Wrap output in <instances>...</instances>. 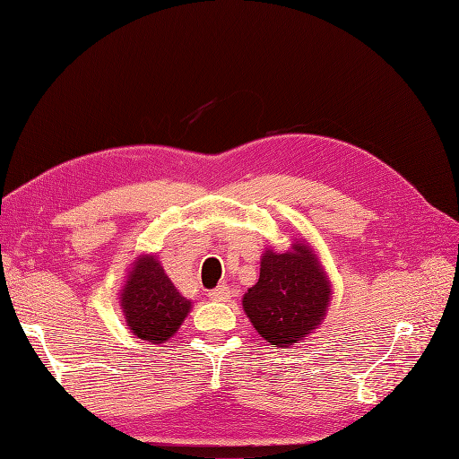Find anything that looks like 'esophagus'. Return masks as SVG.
<instances>
[{
    "mask_svg": "<svg viewBox=\"0 0 459 459\" xmlns=\"http://www.w3.org/2000/svg\"><path fill=\"white\" fill-rule=\"evenodd\" d=\"M230 289L226 285H218L216 289L208 290V299L214 300V302H226L230 299Z\"/></svg>",
    "mask_w": 459,
    "mask_h": 459,
    "instance_id": "1",
    "label": "esophagus"
}]
</instances>
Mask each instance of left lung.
Segmentation results:
<instances>
[{"label": "left lung", "instance_id": "obj_1", "mask_svg": "<svg viewBox=\"0 0 459 459\" xmlns=\"http://www.w3.org/2000/svg\"><path fill=\"white\" fill-rule=\"evenodd\" d=\"M329 297V281L312 248L297 241L289 253H264L258 283L245 293L243 308L258 335L283 349L319 325Z\"/></svg>", "mask_w": 459, "mask_h": 459}]
</instances>
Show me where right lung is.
Returning <instances> with one entry per match:
<instances>
[{"instance_id": "1", "label": "right lung", "mask_w": 459, "mask_h": 459, "mask_svg": "<svg viewBox=\"0 0 459 459\" xmlns=\"http://www.w3.org/2000/svg\"><path fill=\"white\" fill-rule=\"evenodd\" d=\"M122 308L134 335L162 342L182 325L191 302L178 293L157 258L142 256L124 287Z\"/></svg>"}]
</instances>
